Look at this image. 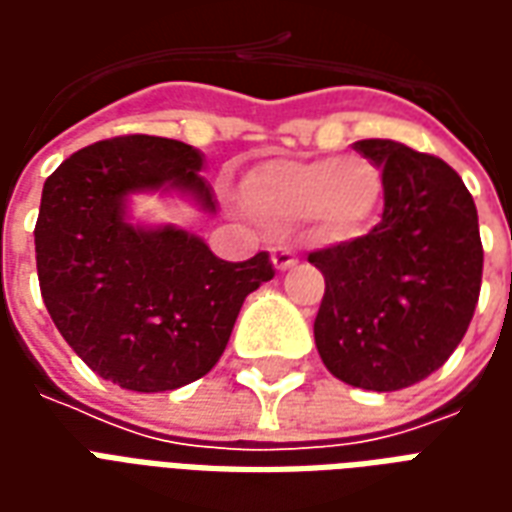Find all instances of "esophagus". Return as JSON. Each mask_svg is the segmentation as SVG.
I'll return each instance as SVG.
<instances>
[{
  "label": "esophagus",
  "mask_w": 512,
  "mask_h": 512,
  "mask_svg": "<svg viewBox=\"0 0 512 512\" xmlns=\"http://www.w3.org/2000/svg\"><path fill=\"white\" fill-rule=\"evenodd\" d=\"M271 263H274L277 271H288V268H293L299 263V257H296V252H293L290 246H274V249H271Z\"/></svg>",
  "instance_id": "obj_1"
}]
</instances>
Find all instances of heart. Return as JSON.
Wrapping results in <instances>:
<instances>
[{
	"label": "heart",
	"instance_id": "1",
	"mask_svg": "<svg viewBox=\"0 0 512 512\" xmlns=\"http://www.w3.org/2000/svg\"><path fill=\"white\" fill-rule=\"evenodd\" d=\"M381 194V167L362 156L274 158L241 180V202L260 224L285 230L310 216L329 238L362 233Z\"/></svg>",
	"mask_w": 512,
	"mask_h": 512
}]
</instances>
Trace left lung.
<instances>
[{"instance_id":"1","label":"left lung","mask_w":512,"mask_h":512,"mask_svg":"<svg viewBox=\"0 0 512 512\" xmlns=\"http://www.w3.org/2000/svg\"><path fill=\"white\" fill-rule=\"evenodd\" d=\"M354 147L384 175L381 222L310 252L326 279L315 345L334 378L395 392L436 373L472 323L483 282L477 208L461 175L392 139Z\"/></svg>"}]
</instances>
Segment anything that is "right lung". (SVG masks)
<instances>
[{"label": "right lung", "mask_w": 512, "mask_h": 512, "mask_svg": "<svg viewBox=\"0 0 512 512\" xmlns=\"http://www.w3.org/2000/svg\"><path fill=\"white\" fill-rule=\"evenodd\" d=\"M186 142L128 134L82 147L43 183L35 260L51 321L82 362L131 392L202 378L244 299L274 277L268 252L227 263L178 227L126 222V197L180 189L216 211Z\"/></svg>", "instance_id": "add662e5"}]
</instances>
